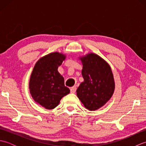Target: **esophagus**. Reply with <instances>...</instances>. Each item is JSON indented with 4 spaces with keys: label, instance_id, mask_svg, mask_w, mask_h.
I'll return each mask as SVG.
<instances>
[{
    "label": "esophagus",
    "instance_id": "34e87169",
    "mask_svg": "<svg viewBox=\"0 0 146 146\" xmlns=\"http://www.w3.org/2000/svg\"><path fill=\"white\" fill-rule=\"evenodd\" d=\"M76 92V86H72L70 88V92L71 94H74Z\"/></svg>",
    "mask_w": 146,
    "mask_h": 146
}]
</instances>
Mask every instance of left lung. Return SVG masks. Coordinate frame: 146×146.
<instances>
[{
    "label": "left lung",
    "mask_w": 146,
    "mask_h": 146,
    "mask_svg": "<svg viewBox=\"0 0 146 146\" xmlns=\"http://www.w3.org/2000/svg\"><path fill=\"white\" fill-rule=\"evenodd\" d=\"M83 68V82L76 90V95L84 107L97 110L110 100L114 93L115 81L111 67L100 56L89 52L79 57Z\"/></svg>",
    "instance_id": "1"
}]
</instances>
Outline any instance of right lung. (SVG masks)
<instances>
[{
  "label": "right lung",
  "instance_id": "right-lung-1",
  "mask_svg": "<svg viewBox=\"0 0 146 146\" xmlns=\"http://www.w3.org/2000/svg\"><path fill=\"white\" fill-rule=\"evenodd\" d=\"M66 58V54L59 52L44 56L36 62L30 76L31 95L36 103L46 109L56 107L61 98L70 92L64 86L63 76L58 71Z\"/></svg>",
  "mask_w": 146,
  "mask_h": 146
}]
</instances>
